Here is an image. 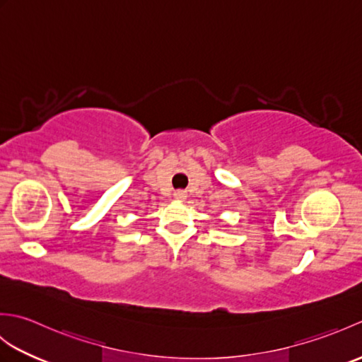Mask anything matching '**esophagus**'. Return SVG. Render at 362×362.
Segmentation results:
<instances>
[{
  "mask_svg": "<svg viewBox=\"0 0 362 362\" xmlns=\"http://www.w3.org/2000/svg\"><path fill=\"white\" fill-rule=\"evenodd\" d=\"M174 197L177 199V201H185L187 199V193L183 189H177L174 193Z\"/></svg>",
  "mask_w": 362,
  "mask_h": 362,
  "instance_id": "esophagus-1",
  "label": "esophagus"
}]
</instances>
